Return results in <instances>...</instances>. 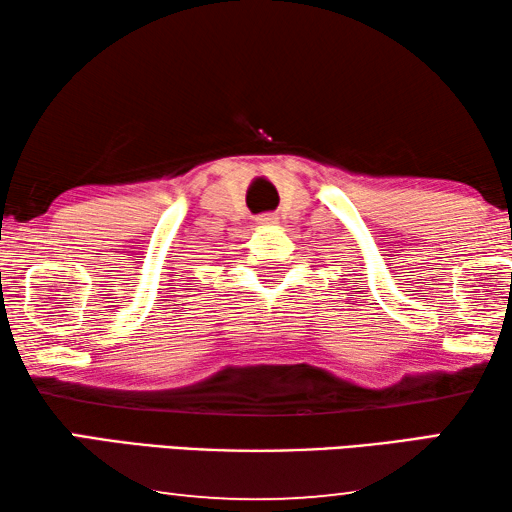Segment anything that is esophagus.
Returning a JSON list of instances; mask_svg holds the SVG:
<instances>
[{"mask_svg": "<svg viewBox=\"0 0 512 512\" xmlns=\"http://www.w3.org/2000/svg\"><path fill=\"white\" fill-rule=\"evenodd\" d=\"M257 223L259 225H275L277 223V216L275 214H259L257 216Z\"/></svg>", "mask_w": 512, "mask_h": 512, "instance_id": "34e87169", "label": "esophagus"}]
</instances>
